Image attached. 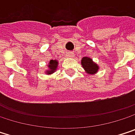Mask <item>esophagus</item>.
Segmentation results:
<instances>
[{
  "mask_svg": "<svg viewBox=\"0 0 135 135\" xmlns=\"http://www.w3.org/2000/svg\"><path fill=\"white\" fill-rule=\"evenodd\" d=\"M66 56L69 57V58H71V57H73V53H72V52H69L66 54Z\"/></svg>",
  "mask_w": 135,
  "mask_h": 135,
  "instance_id": "esophagus-1",
  "label": "esophagus"
}]
</instances>
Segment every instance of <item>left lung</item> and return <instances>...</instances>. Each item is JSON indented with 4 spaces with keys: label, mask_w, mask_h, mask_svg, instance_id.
Segmentation results:
<instances>
[{
    "label": "left lung",
    "mask_w": 135,
    "mask_h": 135,
    "mask_svg": "<svg viewBox=\"0 0 135 135\" xmlns=\"http://www.w3.org/2000/svg\"><path fill=\"white\" fill-rule=\"evenodd\" d=\"M81 65L86 71V73L91 75L95 74L99 69V66L93 62V60L91 58L88 57H84L81 59Z\"/></svg>",
    "instance_id": "obj_1"
}]
</instances>
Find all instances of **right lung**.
I'll list each match as a JSON object with an SVG mask.
<instances>
[{"mask_svg": "<svg viewBox=\"0 0 135 135\" xmlns=\"http://www.w3.org/2000/svg\"><path fill=\"white\" fill-rule=\"evenodd\" d=\"M58 64H59V62L57 60H51L49 64L47 65L48 69L46 70V74L49 75V74H52L54 72H55L57 69V67H58Z\"/></svg>", "mask_w": 135, "mask_h": 135, "instance_id": "1", "label": "right lung"}]
</instances>
